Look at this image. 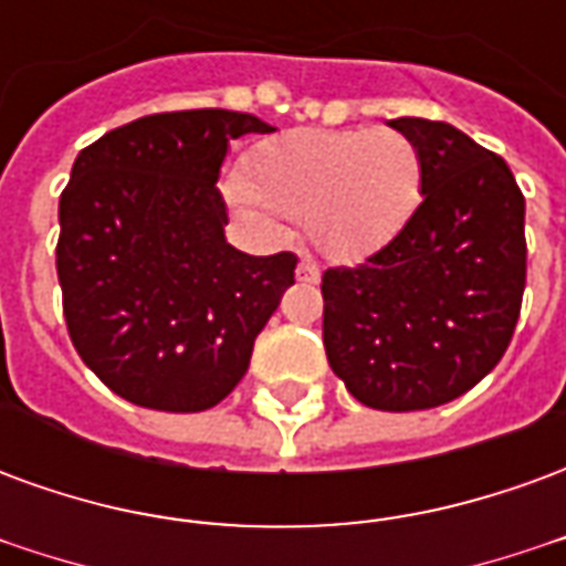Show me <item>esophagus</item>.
<instances>
[{"label":"esophagus","instance_id":"1","mask_svg":"<svg viewBox=\"0 0 566 566\" xmlns=\"http://www.w3.org/2000/svg\"><path fill=\"white\" fill-rule=\"evenodd\" d=\"M296 279H300V282H308V284L318 282L321 279L318 263H312V260H300V266H296Z\"/></svg>","mask_w":566,"mask_h":566}]
</instances>
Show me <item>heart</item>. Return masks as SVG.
<instances>
[{
	"label": "heart",
	"mask_w": 566,
	"mask_h": 566,
	"mask_svg": "<svg viewBox=\"0 0 566 566\" xmlns=\"http://www.w3.org/2000/svg\"><path fill=\"white\" fill-rule=\"evenodd\" d=\"M424 163L397 129H291L248 154L230 199L254 218L306 223L312 245L333 260L379 251L416 218Z\"/></svg>",
	"instance_id": "obj_1"
}]
</instances>
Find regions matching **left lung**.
<instances>
[{
    "label": "left lung",
    "instance_id": "left-lung-1",
    "mask_svg": "<svg viewBox=\"0 0 566 566\" xmlns=\"http://www.w3.org/2000/svg\"><path fill=\"white\" fill-rule=\"evenodd\" d=\"M424 193L394 242L321 279L324 348L355 400L433 409L497 367L522 312L524 197L503 157L442 120L397 117Z\"/></svg>",
    "mask_w": 566,
    "mask_h": 566
}]
</instances>
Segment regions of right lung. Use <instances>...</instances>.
I'll return each instance as SVG.
<instances>
[{
	"label": "right lung",
	"instance_id": "obj_1",
	"mask_svg": "<svg viewBox=\"0 0 566 566\" xmlns=\"http://www.w3.org/2000/svg\"><path fill=\"white\" fill-rule=\"evenodd\" d=\"M272 133L242 112L148 115L81 150L60 197L56 275L81 360L129 403L218 406L294 284L291 251L254 258L227 235L218 175L230 142Z\"/></svg>",
	"mask_w": 566,
	"mask_h": 566
}]
</instances>
